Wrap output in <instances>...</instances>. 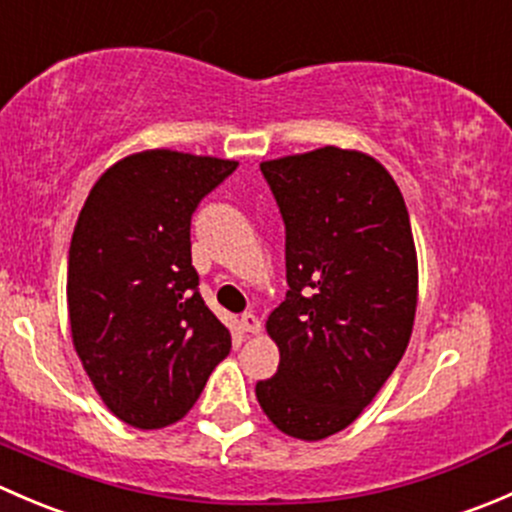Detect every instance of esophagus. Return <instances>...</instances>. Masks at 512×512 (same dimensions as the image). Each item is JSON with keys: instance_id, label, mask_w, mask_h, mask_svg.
I'll return each instance as SVG.
<instances>
[{"instance_id": "1", "label": "esophagus", "mask_w": 512, "mask_h": 512, "mask_svg": "<svg viewBox=\"0 0 512 512\" xmlns=\"http://www.w3.org/2000/svg\"><path fill=\"white\" fill-rule=\"evenodd\" d=\"M240 327H242V332H247V334H260L262 322L252 312H245L240 317Z\"/></svg>"}]
</instances>
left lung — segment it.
Masks as SVG:
<instances>
[{
	"instance_id": "8db88e82",
	"label": "left lung",
	"mask_w": 512,
	"mask_h": 512,
	"mask_svg": "<svg viewBox=\"0 0 512 512\" xmlns=\"http://www.w3.org/2000/svg\"><path fill=\"white\" fill-rule=\"evenodd\" d=\"M285 220L287 297L267 317L280 347L255 394L302 441L347 428L409 347L418 265L409 210L389 170L324 146L260 163Z\"/></svg>"
}]
</instances>
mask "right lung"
<instances>
[{"label":"right lung","mask_w":512,"mask_h":512,"mask_svg":"<svg viewBox=\"0 0 512 512\" xmlns=\"http://www.w3.org/2000/svg\"><path fill=\"white\" fill-rule=\"evenodd\" d=\"M235 160L143 151L91 188L69 247V322L91 384L128 426L163 428L198 401L230 354L200 297L190 218Z\"/></svg>","instance_id":"obj_1"}]
</instances>
